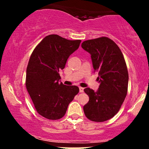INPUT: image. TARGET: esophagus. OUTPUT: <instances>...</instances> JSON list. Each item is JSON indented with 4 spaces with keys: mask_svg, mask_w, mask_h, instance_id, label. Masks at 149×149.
I'll list each match as a JSON object with an SVG mask.
<instances>
[{
    "mask_svg": "<svg viewBox=\"0 0 149 149\" xmlns=\"http://www.w3.org/2000/svg\"><path fill=\"white\" fill-rule=\"evenodd\" d=\"M79 91H80V92H84V88H81V87H80V88H79Z\"/></svg>",
    "mask_w": 149,
    "mask_h": 149,
    "instance_id": "1",
    "label": "esophagus"
}]
</instances>
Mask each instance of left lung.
Returning <instances> with one entry per match:
<instances>
[{"label":"left lung","instance_id":"1","mask_svg":"<svg viewBox=\"0 0 149 149\" xmlns=\"http://www.w3.org/2000/svg\"><path fill=\"white\" fill-rule=\"evenodd\" d=\"M81 46L91 55L100 83L96 92L84 90L89 96L83 107L85 115L94 122H104L118 112L127 95L129 76L125 61L118 46L107 37L86 40Z\"/></svg>","mask_w":149,"mask_h":149}]
</instances>
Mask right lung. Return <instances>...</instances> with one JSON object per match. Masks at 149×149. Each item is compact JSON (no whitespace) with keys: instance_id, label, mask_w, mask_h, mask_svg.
Wrapping results in <instances>:
<instances>
[{"instance_id":"obj_1","label":"right lung","mask_w":149,"mask_h":149,"mask_svg":"<svg viewBox=\"0 0 149 149\" xmlns=\"http://www.w3.org/2000/svg\"><path fill=\"white\" fill-rule=\"evenodd\" d=\"M80 42L52 34L44 38L31 55L26 87L37 112L45 118H61L79 92L76 85L63 84L59 72L64 69L68 58L78 49Z\"/></svg>"}]
</instances>
